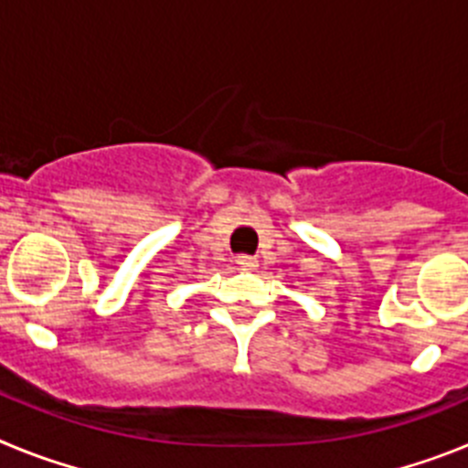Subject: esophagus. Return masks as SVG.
<instances>
[{"label": "esophagus", "mask_w": 468, "mask_h": 468, "mask_svg": "<svg viewBox=\"0 0 468 468\" xmlns=\"http://www.w3.org/2000/svg\"><path fill=\"white\" fill-rule=\"evenodd\" d=\"M237 264L241 267V270L250 271V270H255V267H258V260H255L253 255H239Z\"/></svg>", "instance_id": "1"}]
</instances>
